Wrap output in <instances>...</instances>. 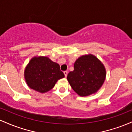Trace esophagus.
<instances>
[{
    "label": "esophagus",
    "instance_id": "34e87169",
    "mask_svg": "<svg viewBox=\"0 0 132 132\" xmlns=\"http://www.w3.org/2000/svg\"><path fill=\"white\" fill-rule=\"evenodd\" d=\"M68 72L67 71H64V76H65V77H66L67 76V75H68Z\"/></svg>",
    "mask_w": 132,
    "mask_h": 132
}]
</instances>
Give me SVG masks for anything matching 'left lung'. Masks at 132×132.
Returning <instances> with one entry per match:
<instances>
[{
    "instance_id": "8db88e82",
    "label": "left lung",
    "mask_w": 132,
    "mask_h": 132,
    "mask_svg": "<svg viewBox=\"0 0 132 132\" xmlns=\"http://www.w3.org/2000/svg\"><path fill=\"white\" fill-rule=\"evenodd\" d=\"M102 63L92 54L79 57L74 64V70L67 79L71 87L80 96H87L97 91L105 79Z\"/></svg>"
}]
</instances>
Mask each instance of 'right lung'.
<instances>
[{
  "mask_svg": "<svg viewBox=\"0 0 132 132\" xmlns=\"http://www.w3.org/2000/svg\"><path fill=\"white\" fill-rule=\"evenodd\" d=\"M64 75L60 65L47 57H35L30 60L25 71V78L31 89L44 93L49 91Z\"/></svg>",
  "mask_w": 132,
  "mask_h": 132,
  "instance_id": "obj_1",
  "label": "right lung"
}]
</instances>
